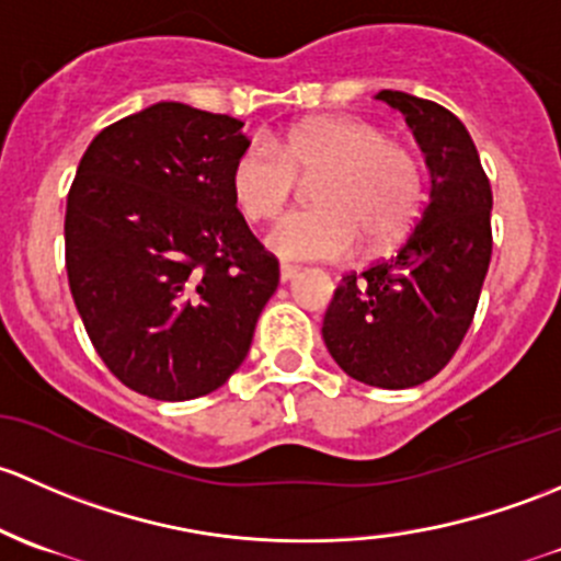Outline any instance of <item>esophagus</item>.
<instances>
[{
    "instance_id": "1",
    "label": "esophagus",
    "mask_w": 561,
    "mask_h": 561,
    "mask_svg": "<svg viewBox=\"0 0 561 561\" xmlns=\"http://www.w3.org/2000/svg\"><path fill=\"white\" fill-rule=\"evenodd\" d=\"M297 273H299V270L294 267V264H280V283L294 280V278H297Z\"/></svg>"
}]
</instances>
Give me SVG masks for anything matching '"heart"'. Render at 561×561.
<instances>
[{"label":"heart","instance_id":"heart-1","mask_svg":"<svg viewBox=\"0 0 561 561\" xmlns=\"http://www.w3.org/2000/svg\"><path fill=\"white\" fill-rule=\"evenodd\" d=\"M308 210L288 213L267 248L288 262H340L359 248L389 245L408 232L424 199V175L413 153L362 118L327 115L294 126L278 151L253 140L234 156L229 188L248 221L280 216L297 175H316Z\"/></svg>","mask_w":561,"mask_h":561}]
</instances>
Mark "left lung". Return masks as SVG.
Wrapping results in <instances>:
<instances>
[{"instance_id": "1", "label": "left lung", "mask_w": 561, "mask_h": 561, "mask_svg": "<svg viewBox=\"0 0 561 561\" xmlns=\"http://www.w3.org/2000/svg\"><path fill=\"white\" fill-rule=\"evenodd\" d=\"M426 156L430 202L391 259L343 275L323 316V343L343 373L410 389L451 362L476 316L492 262V186L470 131L437 102L383 89Z\"/></svg>"}]
</instances>
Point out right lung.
Masks as SVG:
<instances>
[{"instance_id": "obj_1", "label": "right lung", "mask_w": 561, "mask_h": 561, "mask_svg": "<svg viewBox=\"0 0 561 561\" xmlns=\"http://www.w3.org/2000/svg\"><path fill=\"white\" fill-rule=\"evenodd\" d=\"M242 121L159 102L91 140L67 196V278L110 373L183 402L229 380L278 288V259L229 188Z\"/></svg>"}]
</instances>
